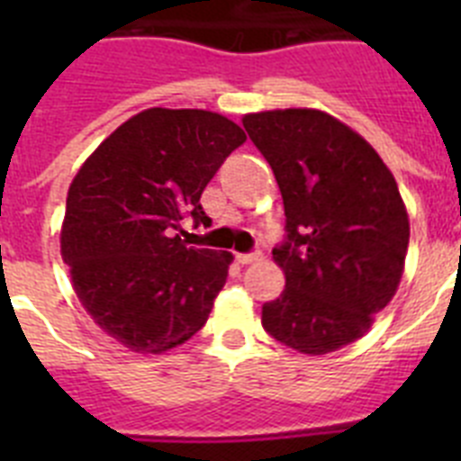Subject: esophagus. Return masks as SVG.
Listing matches in <instances>:
<instances>
[{"instance_id":"esophagus-1","label":"esophagus","mask_w":461,"mask_h":461,"mask_svg":"<svg viewBox=\"0 0 461 461\" xmlns=\"http://www.w3.org/2000/svg\"><path fill=\"white\" fill-rule=\"evenodd\" d=\"M260 254L258 251H249V254H235V260H238L240 266H249L254 260H258Z\"/></svg>"}]
</instances>
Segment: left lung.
I'll use <instances>...</instances> for the list:
<instances>
[{"label": "left lung", "mask_w": 461, "mask_h": 461, "mask_svg": "<svg viewBox=\"0 0 461 461\" xmlns=\"http://www.w3.org/2000/svg\"><path fill=\"white\" fill-rule=\"evenodd\" d=\"M279 185L286 235L272 256L286 288L263 304V328L300 353L360 339L393 300L409 217L388 166L365 138L307 108L244 115Z\"/></svg>", "instance_id": "left-lung-1"}]
</instances>
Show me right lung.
Segmentation results:
<instances>
[{"label":"right lung","instance_id":"add662e5","mask_svg":"<svg viewBox=\"0 0 461 461\" xmlns=\"http://www.w3.org/2000/svg\"><path fill=\"white\" fill-rule=\"evenodd\" d=\"M247 140L207 110L149 108L110 133L73 177L62 258L94 323L136 353H164L207 323L233 256L186 247L210 223L203 189Z\"/></svg>","mask_w":461,"mask_h":461}]
</instances>
